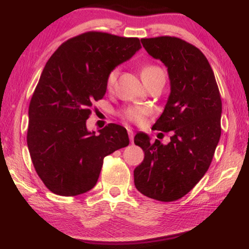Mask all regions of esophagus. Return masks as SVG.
Instances as JSON below:
<instances>
[{"label":"esophagus","instance_id":"esophagus-1","mask_svg":"<svg viewBox=\"0 0 249 249\" xmlns=\"http://www.w3.org/2000/svg\"><path fill=\"white\" fill-rule=\"evenodd\" d=\"M128 135H129V139H130V142H134V131L128 130Z\"/></svg>","mask_w":249,"mask_h":249}]
</instances>
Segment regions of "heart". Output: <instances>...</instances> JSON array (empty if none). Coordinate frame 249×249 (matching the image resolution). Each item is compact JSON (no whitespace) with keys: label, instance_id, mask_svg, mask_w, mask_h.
<instances>
[{"label":"heart","instance_id":"heart-1","mask_svg":"<svg viewBox=\"0 0 249 249\" xmlns=\"http://www.w3.org/2000/svg\"><path fill=\"white\" fill-rule=\"evenodd\" d=\"M118 74H119V70L117 69V68L112 69L110 72L107 73V88L113 87V85L115 84V80H117V78H118ZM141 74H142V80H147V79H151V78L159 77V76L165 78L164 71H163L160 67L152 66V64H148V66L142 67ZM145 114H146V112L144 108L138 107H127V108H124V112H122V115H124V118L125 119V120L134 122V124H142V122L144 121Z\"/></svg>","mask_w":249,"mask_h":249}]
</instances>
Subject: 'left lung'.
I'll return each instance as SVG.
<instances>
[{
    "mask_svg": "<svg viewBox=\"0 0 249 249\" xmlns=\"http://www.w3.org/2000/svg\"><path fill=\"white\" fill-rule=\"evenodd\" d=\"M149 55L168 68L171 93L153 129L172 131L168 145L145 134L135 144L145 153L134 171L136 188L161 202L188 194L210 168L221 136L222 102L214 72L202 51L178 37L142 38Z\"/></svg>",
    "mask_w": 249,
    "mask_h": 249,
    "instance_id": "obj_1",
    "label": "left lung"
}]
</instances>
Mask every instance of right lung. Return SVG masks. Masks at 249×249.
<instances>
[{
    "instance_id": "right-lung-1",
    "label": "right lung",
    "mask_w": 249,
    "mask_h": 249,
    "mask_svg": "<svg viewBox=\"0 0 249 249\" xmlns=\"http://www.w3.org/2000/svg\"><path fill=\"white\" fill-rule=\"evenodd\" d=\"M139 49L136 37L87 32L61 44L45 64L29 103L27 145L51 192L77 196L96 185L107 155L129 145L125 128L87 130L93 102L107 93V73Z\"/></svg>"
}]
</instances>
